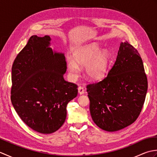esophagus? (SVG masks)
Segmentation results:
<instances>
[{
    "mask_svg": "<svg viewBox=\"0 0 157 157\" xmlns=\"http://www.w3.org/2000/svg\"><path fill=\"white\" fill-rule=\"evenodd\" d=\"M85 89L82 87V86H79L78 87V93L79 94H84Z\"/></svg>",
    "mask_w": 157,
    "mask_h": 157,
    "instance_id": "34e87169",
    "label": "esophagus"
}]
</instances>
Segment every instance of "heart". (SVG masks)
<instances>
[{
  "label": "heart",
  "mask_w": 157,
  "mask_h": 157,
  "mask_svg": "<svg viewBox=\"0 0 157 157\" xmlns=\"http://www.w3.org/2000/svg\"><path fill=\"white\" fill-rule=\"evenodd\" d=\"M96 43L82 46L73 52V58L67 59V67L73 77L78 75L79 65L85 67L86 76L90 80H98L104 77L109 63V54L106 50L100 51Z\"/></svg>",
  "instance_id": "1"
}]
</instances>
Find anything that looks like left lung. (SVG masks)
Returning a JSON list of instances; mask_svg holds the SVG:
<instances>
[{"label": "left lung", "mask_w": 157, "mask_h": 157, "mask_svg": "<svg viewBox=\"0 0 157 157\" xmlns=\"http://www.w3.org/2000/svg\"><path fill=\"white\" fill-rule=\"evenodd\" d=\"M86 88L92 120L100 128L115 132L131 125L140 114L148 90L137 50L127 41L121 42L107 75Z\"/></svg>", "instance_id": "left-lung-1"}]
</instances>
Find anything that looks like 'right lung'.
<instances>
[{
  "mask_svg": "<svg viewBox=\"0 0 157 157\" xmlns=\"http://www.w3.org/2000/svg\"><path fill=\"white\" fill-rule=\"evenodd\" d=\"M50 41L48 36H31L12 66V105L22 121L41 134L61 128L67 105L78 95V86L63 78L64 54L53 52Z\"/></svg>",
  "mask_w": 157,
  "mask_h": 157,
  "instance_id": "1",
  "label": "right lung"
}]
</instances>
